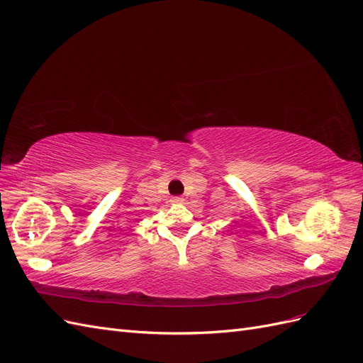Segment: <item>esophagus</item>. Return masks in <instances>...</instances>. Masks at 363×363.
I'll list each match as a JSON object with an SVG mask.
<instances>
[{
	"instance_id": "1",
	"label": "esophagus",
	"mask_w": 363,
	"mask_h": 363,
	"mask_svg": "<svg viewBox=\"0 0 363 363\" xmlns=\"http://www.w3.org/2000/svg\"><path fill=\"white\" fill-rule=\"evenodd\" d=\"M172 203H177V204H182L183 201H184V199H183V196H174V199L171 200Z\"/></svg>"
}]
</instances>
